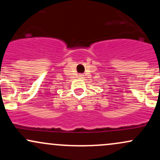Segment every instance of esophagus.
<instances>
[{"label": "esophagus", "mask_w": 160, "mask_h": 160, "mask_svg": "<svg viewBox=\"0 0 160 160\" xmlns=\"http://www.w3.org/2000/svg\"><path fill=\"white\" fill-rule=\"evenodd\" d=\"M79 76H80V78H83V75H82V74H80Z\"/></svg>", "instance_id": "34e87169"}]
</instances>
